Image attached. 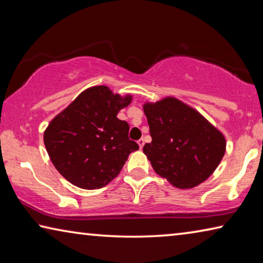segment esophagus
Masks as SVG:
<instances>
[{"label": "esophagus", "mask_w": 263, "mask_h": 263, "mask_svg": "<svg viewBox=\"0 0 263 263\" xmlns=\"http://www.w3.org/2000/svg\"><path fill=\"white\" fill-rule=\"evenodd\" d=\"M138 145H139L140 148H142V147H144V145H145V140L141 138V139L138 140Z\"/></svg>", "instance_id": "esophagus-1"}]
</instances>
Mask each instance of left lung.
I'll list each match as a JSON object with an SVG mask.
<instances>
[{
	"mask_svg": "<svg viewBox=\"0 0 263 263\" xmlns=\"http://www.w3.org/2000/svg\"><path fill=\"white\" fill-rule=\"evenodd\" d=\"M152 141L144 153L153 169L179 189H191L208 180L219 166L226 139L190 105L167 96L142 105Z\"/></svg>",
	"mask_w": 263,
	"mask_h": 263,
	"instance_id": "left-lung-1",
	"label": "left lung"
}]
</instances>
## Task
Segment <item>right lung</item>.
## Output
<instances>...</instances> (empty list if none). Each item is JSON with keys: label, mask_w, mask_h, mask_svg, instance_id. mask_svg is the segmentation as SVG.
<instances>
[{"label": "right lung", "mask_w": 263, "mask_h": 263, "mask_svg": "<svg viewBox=\"0 0 263 263\" xmlns=\"http://www.w3.org/2000/svg\"><path fill=\"white\" fill-rule=\"evenodd\" d=\"M132 95L114 94L106 86L83 90L58 114L44 132V144L57 171L81 189H100L110 183L132 152L130 126L117 118Z\"/></svg>", "instance_id": "obj_1"}]
</instances>
